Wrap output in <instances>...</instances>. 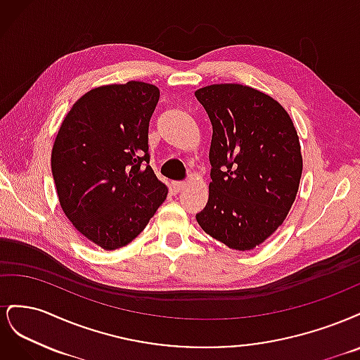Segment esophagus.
<instances>
[{
    "mask_svg": "<svg viewBox=\"0 0 360 360\" xmlns=\"http://www.w3.org/2000/svg\"><path fill=\"white\" fill-rule=\"evenodd\" d=\"M184 186H186V181H174L172 183V188L176 192H180L184 189Z\"/></svg>",
    "mask_w": 360,
    "mask_h": 360,
    "instance_id": "1",
    "label": "esophagus"
}]
</instances>
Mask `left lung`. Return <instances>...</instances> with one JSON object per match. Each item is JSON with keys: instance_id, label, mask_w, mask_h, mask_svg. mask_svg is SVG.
Segmentation results:
<instances>
[{"instance_id": "left-lung-1", "label": "left lung", "mask_w": 360, "mask_h": 360, "mask_svg": "<svg viewBox=\"0 0 360 360\" xmlns=\"http://www.w3.org/2000/svg\"><path fill=\"white\" fill-rule=\"evenodd\" d=\"M213 126L209 201L202 230L236 250H250L282 225L302 177L300 143L275 99L240 84L195 91Z\"/></svg>"}]
</instances>
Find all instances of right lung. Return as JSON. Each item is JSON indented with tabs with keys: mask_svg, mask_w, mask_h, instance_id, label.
<instances>
[{
	"mask_svg": "<svg viewBox=\"0 0 360 360\" xmlns=\"http://www.w3.org/2000/svg\"><path fill=\"white\" fill-rule=\"evenodd\" d=\"M159 89L139 81L102 85L75 102L52 147L60 205L105 250L144 230L168 188L148 165V123Z\"/></svg>",
	"mask_w": 360,
	"mask_h": 360,
	"instance_id": "right-lung-1",
	"label": "right lung"
}]
</instances>
